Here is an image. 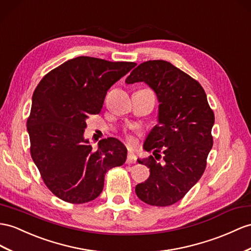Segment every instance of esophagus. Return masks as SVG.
Returning a JSON list of instances; mask_svg holds the SVG:
<instances>
[{
	"mask_svg": "<svg viewBox=\"0 0 251 251\" xmlns=\"http://www.w3.org/2000/svg\"><path fill=\"white\" fill-rule=\"evenodd\" d=\"M126 162H127L128 164H130V163H136V162H137L136 155H134V153H133L132 151H129V152H128Z\"/></svg>",
	"mask_w": 251,
	"mask_h": 251,
	"instance_id": "obj_1",
	"label": "esophagus"
}]
</instances>
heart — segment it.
<instances>
[{
  "mask_svg": "<svg viewBox=\"0 0 251 251\" xmlns=\"http://www.w3.org/2000/svg\"><path fill=\"white\" fill-rule=\"evenodd\" d=\"M130 141H131V142H132V140H130Z\"/></svg>",
  "mask_w": 251,
  "mask_h": 251,
  "instance_id": "1",
  "label": "heart"
}]
</instances>
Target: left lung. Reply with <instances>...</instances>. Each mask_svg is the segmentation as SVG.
<instances>
[{"label":"left lung","instance_id":"8db88e82","mask_svg":"<svg viewBox=\"0 0 251 251\" xmlns=\"http://www.w3.org/2000/svg\"><path fill=\"white\" fill-rule=\"evenodd\" d=\"M126 83L145 82L159 102L157 125L143 149L155 157L138 159L150 169L145 182L136 185L141 201L158 207L177 202L203 174L213 145L214 113L199 82L165 60H149L131 71ZM165 153L162 164L154 159Z\"/></svg>","mask_w":251,"mask_h":251}]
</instances>
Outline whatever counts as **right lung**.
<instances>
[{
    "label": "right lung",
    "instance_id": "add662e5",
    "mask_svg": "<svg viewBox=\"0 0 251 251\" xmlns=\"http://www.w3.org/2000/svg\"><path fill=\"white\" fill-rule=\"evenodd\" d=\"M136 66L79 56L50 71L35 89L27 120L31 158L47 187L62 201H93L106 173L125 163L127 149L120 140H101L94 151L83 133L109 88Z\"/></svg>",
    "mask_w": 251,
    "mask_h": 251
}]
</instances>
